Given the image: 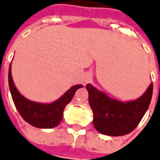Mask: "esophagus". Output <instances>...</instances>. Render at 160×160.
<instances>
[{
  "label": "esophagus",
  "mask_w": 160,
  "mask_h": 160,
  "mask_svg": "<svg viewBox=\"0 0 160 160\" xmlns=\"http://www.w3.org/2000/svg\"><path fill=\"white\" fill-rule=\"evenodd\" d=\"M92 79V77H91V75L90 74H86L85 76H84V79H83V84H87L90 80Z\"/></svg>",
  "instance_id": "esophagus-1"
}]
</instances>
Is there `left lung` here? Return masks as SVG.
Here are the masks:
<instances>
[{
	"mask_svg": "<svg viewBox=\"0 0 160 160\" xmlns=\"http://www.w3.org/2000/svg\"><path fill=\"white\" fill-rule=\"evenodd\" d=\"M86 89L96 130L103 135L119 137L131 133L140 123L151 102L153 83L139 99L128 102L111 99L91 84H87Z\"/></svg>",
	"mask_w": 160,
	"mask_h": 160,
	"instance_id": "1",
	"label": "left lung"
}]
</instances>
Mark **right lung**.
Here are the masks:
<instances>
[{"mask_svg":"<svg viewBox=\"0 0 160 160\" xmlns=\"http://www.w3.org/2000/svg\"><path fill=\"white\" fill-rule=\"evenodd\" d=\"M8 80L12 98L16 109L25 122L38 128H53L57 126L62 120L63 111L67 104L72 100L76 91L83 87L82 85H75L58 101L49 104H42L31 102L19 93L12 79L11 66Z\"/></svg>","mask_w":160,"mask_h":160,"instance_id":"obj_1","label":"right lung"}]
</instances>
